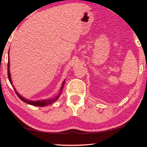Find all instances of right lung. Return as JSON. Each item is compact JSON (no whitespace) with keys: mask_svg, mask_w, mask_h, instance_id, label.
<instances>
[{"mask_svg":"<svg viewBox=\"0 0 147 147\" xmlns=\"http://www.w3.org/2000/svg\"><path fill=\"white\" fill-rule=\"evenodd\" d=\"M9 54V53H8ZM9 61L8 60V79H9V81L10 82L11 84L12 85V82H11V77H10V73H9ZM64 83H65V80L63 81V84H62V86L61 87V89H60V91L59 92V94L58 95H56L55 96H54V97L51 98H49V99H47V100H37V101H32V100H30L28 99H26L24 98L23 96L20 95V94L17 93V92L16 91V89H15V91H16V93L17 94V96H18V97L21 99V100L24 101V102H26L27 104H31V105H33V106H48L49 104H52L53 102H54V101H56L57 99L58 98V97L60 95V94L62 91V89L63 88V85H64Z\"/></svg>","mask_w":147,"mask_h":147,"instance_id":"add662e5","label":"right lung"}]
</instances>
